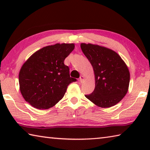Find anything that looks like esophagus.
Instances as JSON below:
<instances>
[{"label": "esophagus", "instance_id": "1", "mask_svg": "<svg viewBox=\"0 0 150 150\" xmlns=\"http://www.w3.org/2000/svg\"><path fill=\"white\" fill-rule=\"evenodd\" d=\"M84 80H85V77L83 75H81L79 78V81L81 83H83V81H84Z\"/></svg>", "mask_w": 150, "mask_h": 150}]
</instances>
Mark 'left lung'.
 <instances>
[{
    "instance_id": "left-lung-1",
    "label": "left lung",
    "mask_w": 150,
    "mask_h": 150,
    "mask_svg": "<svg viewBox=\"0 0 150 150\" xmlns=\"http://www.w3.org/2000/svg\"><path fill=\"white\" fill-rule=\"evenodd\" d=\"M81 48L93 66L95 79L93 92L85 97L101 108L116 105L128 91L130 71L117 53L101 45L81 43Z\"/></svg>"
}]
</instances>
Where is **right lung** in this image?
<instances>
[{
  "label": "right lung",
  "mask_w": 150,
  "mask_h": 150,
  "mask_svg": "<svg viewBox=\"0 0 150 150\" xmlns=\"http://www.w3.org/2000/svg\"><path fill=\"white\" fill-rule=\"evenodd\" d=\"M74 44H56L34 53L19 72L20 91L26 102L38 109H48L64 96L70 77L64 60L74 50Z\"/></svg>",
  "instance_id": "obj_1"
}]
</instances>
